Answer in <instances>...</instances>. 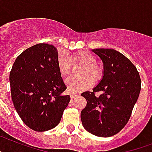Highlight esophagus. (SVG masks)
<instances>
[{
  "mask_svg": "<svg viewBox=\"0 0 152 152\" xmlns=\"http://www.w3.org/2000/svg\"><path fill=\"white\" fill-rule=\"evenodd\" d=\"M79 95L78 94H71V97L72 99H76L77 97H78Z\"/></svg>",
  "mask_w": 152,
  "mask_h": 152,
  "instance_id": "1",
  "label": "esophagus"
}]
</instances>
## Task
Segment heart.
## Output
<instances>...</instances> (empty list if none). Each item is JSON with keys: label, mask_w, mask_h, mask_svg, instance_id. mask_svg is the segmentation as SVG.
Masks as SVG:
<instances>
[{"label": "heart", "mask_w": 152, "mask_h": 152, "mask_svg": "<svg viewBox=\"0 0 152 152\" xmlns=\"http://www.w3.org/2000/svg\"><path fill=\"white\" fill-rule=\"evenodd\" d=\"M57 67L61 76L66 77L70 74L73 64H80L77 74L81 76L70 77L65 84L67 91L71 94H77L88 89L92 84L99 83L103 77L102 68L96 63V56L88 51H78L68 56L64 51H60L56 58Z\"/></svg>", "instance_id": "obj_1"}]
</instances>
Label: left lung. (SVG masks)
Wrapping results in <instances>:
<instances>
[{"label": "left lung", "mask_w": 152, "mask_h": 152, "mask_svg": "<svg viewBox=\"0 0 152 152\" xmlns=\"http://www.w3.org/2000/svg\"><path fill=\"white\" fill-rule=\"evenodd\" d=\"M103 62V77L93 91H85L87 105L81 113L82 125L91 134L108 137L130 120L141 91L138 71L128 58L113 49L92 50ZM96 92L101 95L96 97Z\"/></svg>", "instance_id": "8db88e82"}]
</instances>
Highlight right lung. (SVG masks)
<instances>
[{"mask_svg":"<svg viewBox=\"0 0 152 152\" xmlns=\"http://www.w3.org/2000/svg\"><path fill=\"white\" fill-rule=\"evenodd\" d=\"M52 45H34L16 58L10 72L11 99L20 118L30 129L42 132L58 125L71 100L57 67Z\"/></svg>","mask_w":152,"mask_h":152,"instance_id":"obj_1","label":"right lung"}]
</instances>
